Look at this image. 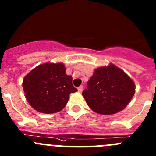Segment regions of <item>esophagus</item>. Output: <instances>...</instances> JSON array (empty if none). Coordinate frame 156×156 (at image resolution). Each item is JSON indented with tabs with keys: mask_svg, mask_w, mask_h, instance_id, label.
<instances>
[{
	"mask_svg": "<svg viewBox=\"0 0 156 156\" xmlns=\"http://www.w3.org/2000/svg\"><path fill=\"white\" fill-rule=\"evenodd\" d=\"M82 90H83V86H79V87H78V92H82Z\"/></svg>",
	"mask_w": 156,
	"mask_h": 156,
	"instance_id": "34e87169",
	"label": "esophagus"
}]
</instances>
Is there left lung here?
I'll return each mask as SVG.
<instances>
[{
	"instance_id": "1",
	"label": "left lung",
	"mask_w": 156,
	"mask_h": 156,
	"mask_svg": "<svg viewBox=\"0 0 156 156\" xmlns=\"http://www.w3.org/2000/svg\"><path fill=\"white\" fill-rule=\"evenodd\" d=\"M135 94L133 80L114 64L96 69L82 95L95 112L112 115L123 110Z\"/></svg>"
}]
</instances>
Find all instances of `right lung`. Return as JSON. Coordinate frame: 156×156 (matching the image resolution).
<instances>
[{
  "mask_svg": "<svg viewBox=\"0 0 156 156\" xmlns=\"http://www.w3.org/2000/svg\"><path fill=\"white\" fill-rule=\"evenodd\" d=\"M62 62H46L33 69L23 81L26 100L36 111L55 113L68 103L71 93L78 90L72 85V77L66 73Z\"/></svg>",
  "mask_w": 156,
  "mask_h": 156,
  "instance_id": "1",
  "label": "right lung"
}]
</instances>
